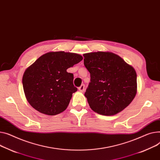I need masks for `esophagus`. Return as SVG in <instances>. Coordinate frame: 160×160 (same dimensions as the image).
<instances>
[{
    "mask_svg": "<svg viewBox=\"0 0 160 160\" xmlns=\"http://www.w3.org/2000/svg\"><path fill=\"white\" fill-rule=\"evenodd\" d=\"M78 90L80 92H83L85 90V85L84 84L81 85V86L78 88Z\"/></svg>",
    "mask_w": 160,
    "mask_h": 160,
    "instance_id": "obj_1",
    "label": "esophagus"
}]
</instances>
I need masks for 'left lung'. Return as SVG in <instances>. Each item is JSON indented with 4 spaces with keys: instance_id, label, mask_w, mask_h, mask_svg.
<instances>
[{
    "instance_id": "obj_1",
    "label": "left lung",
    "mask_w": 160,
    "mask_h": 160,
    "mask_svg": "<svg viewBox=\"0 0 160 160\" xmlns=\"http://www.w3.org/2000/svg\"><path fill=\"white\" fill-rule=\"evenodd\" d=\"M83 63L91 82L85 92L92 111L104 116L121 112L136 94L137 76L134 68L110 52L83 54Z\"/></svg>"
}]
</instances>
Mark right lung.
<instances>
[{
    "label": "right lung",
    "mask_w": 160,
    "mask_h": 160,
    "mask_svg": "<svg viewBox=\"0 0 160 160\" xmlns=\"http://www.w3.org/2000/svg\"><path fill=\"white\" fill-rule=\"evenodd\" d=\"M81 55L64 51L49 52L39 57L24 72L23 89L29 104L38 112L56 115L65 111L74 86L72 73L67 69L82 60Z\"/></svg>",
    "instance_id": "1"
}]
</instances>
